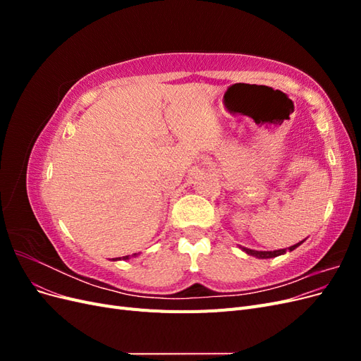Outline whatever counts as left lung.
Masks as SVG:
<instances>
[{"label": "left lung", "mask_w": 361, "mask_h": 361, "mask_svg": "<svg viewBox=\"0 0 361 361\" xmlns=\"http://www.w3.org/2000/svg\"><path fill=\"white\" fill-rule=\"evenodd\" d=\"M304 243V239L301 243H297L295 245H290L289 248H281V250H274V251H257V250H250V248H245V247H239L243 251H245L247 255L250 256H255L257 259H271V257H277V256H281L285 255L286 251H293L297 247H300L301 244Z\"/></svg>", "instance_id": "8db88e82"}]
</instances>
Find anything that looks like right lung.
Segmentation results:
<instances>
[{
    "instance_id": "obj_1",
    "label": "right lung",
    "mask_w": 361,
    "mask_h": 361,
    "mask_svg": "<svg viewBox=\"0 0 361 361\" xmlns=\"http://www.w3.org/2000/svg\"><path fill=\"white\" fill-rule=\"evenodd\" d=\"M130 257H137V253H134L133 256H123L122 259H123V260H128V259H130ZM113 260H120V257H116V259H113Z\"/></svg>"
}]
</instances>
